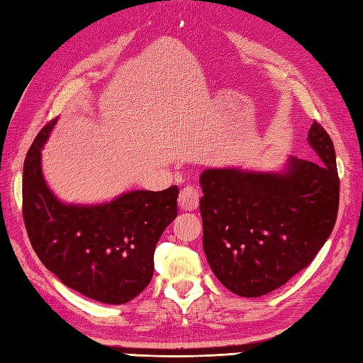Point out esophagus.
Wrapping results in <instances>:
<instances>
[{"mask_svg":"<svg viewBox=\"0 0 363 363\" xmlns=\"http://www.w3.org/2000/svg\"><path fill=\"white\" fill-rule=\"evenodd\" d=\"M199 203V194L191 187V186H186L179 194V207L182 212H191L195 211Z\"/></svg>","mask_w":363,"mask_h":363,"instance_id":"1","label":"esophagus"}]
</instances>
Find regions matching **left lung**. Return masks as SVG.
<instances>
[{"instance_id":"1","label":"left lung","mask_w":363,"mask_h":363,"mask_svg":"<svg viewBox=\"0 0 363 363\" xmlns=\"http://www.w3.org/2000/svg\"><path fill=\"white\" fill-rule=\"evenodd\" d=\"M307 140L321 162L290 157L282 173L209 168L199 177L206 257L238 296L279 289L333 233L340 194L334 143L317 121Z\"/></svg>"}]
</instances>
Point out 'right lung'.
Wrapping results in <instances>:
<instances>
[{
    "mask_svg": "<svg viewBox=\"0 0 363 363\" xmlns=\"http://www.w3.org/2000/svg\"><path fill=\"white\" fill-rule=\"evenodd\" d=\"M56 118L30 145L23 165V220L42 264L62 284L106 304H125L150 284L154 250L177 217V190H134L96 206L64 204L46 186L42 146Z\"/></svg>",
    "mask_w": 363,
    "mask_h": 363,
    "instance_id": "right-lung-1",
    "label": "right lung"
}]
</instances>
